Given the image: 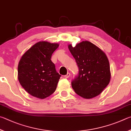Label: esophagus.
<instances>
[{"label":"esophagus","mask_w":131,"mask_h":131,"mask_svg":"<svg viewBox=\"0 0 131 131\" xmlns=\"http://www.w3.org/2000/svg\"><path fill=\"white\" fill-rule=\"evenodd\" d=\"M70 75H71L70 73L68 72V73H67V75H64V78H69L70 77Z\"/></svg>","instance_id":"34e87169"}]
</instances>
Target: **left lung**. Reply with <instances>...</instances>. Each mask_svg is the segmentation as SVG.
Segmentation results:
<instances>
[{
    "label": "left lung",
    "mask_w": 131,
    "mask_h": 131,
    "mask_svg": "<svg viewBox=\"0 0 131 131\" xmlns=\"http://www.w3.org/2000/svg\"><path fill=\"white\" fill-rule=\"evenodd\" d=\"M68 49L79 68L78 75L71 82L78 95L86 99L102 93L111 80L108 59L102 50L89 41H82Z\"/></svg>",
    "instance_id": "obj_1"
}]
</instances>
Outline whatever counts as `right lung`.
Returning <instances> with one entry per match:
<instances>
[{"label":"right lung","instance_id":"1","mask_svg":"<svg viewBox=\"0 0 131 131\" xmlns=\"http://www.w3.org/2000/svg\"><path fill=\"white\" fill-rule=\"evenodd\" d=\"M59 46L58 43L40 41L27 50L19 60L18 81L33 97L44 99L56 90L61 75L50 59Z\"/></svg>","mask_w":131,"mask_h":131}]
</instances>
